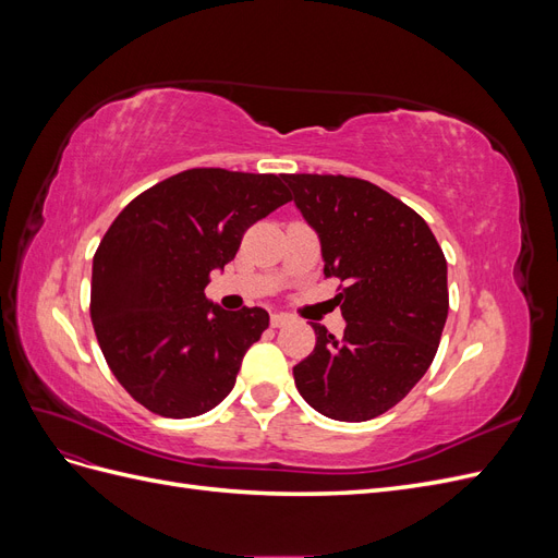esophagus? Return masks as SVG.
<instances>
[{"instance_id":"1","label":"esophagus","mask_w":558,"mask_h":558,"mask_svg":"<svg viewBox=\"0 0 558 558\" xmlns=\"http://www.w3.org/2000/svg\"><path fill=\"white\" fill-rule=\"evenodd\" d=\"M291 320V316L289 314H272L269 316V324H272V328H281V326H286Z\"/></svg>"}]
</instances>
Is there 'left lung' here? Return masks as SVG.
<instances>
[{"label":"left lung","mask_w":558,"mask_h":558,"mask_svg":"<svg viewBox=\"0 0 558 558\" xmlns=\"http://www.w3.org/2000/svg\"><path fill=\"white\" fill-rule=\"evenodd\" d=\"M318 232L324 275L347 320L335 340L314 324L316 347L293 367L300 396L337 421L375 418L426 375L449 312L447 260L414 209L379 185L342 174H283Z\"/></svg>","instance_id":"1"}]
</instances>
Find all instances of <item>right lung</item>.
<instances>
[{"mask_svg":"<svg viewBox=\"0 0 558 558\" xmlns=\"http://www.w3.org/2000/svg\"><path fill=\"white\" fill-rule=\"evenodd\" d=\"M286 202L283 177L195 167L116 216L93 258L90 318L113 377L148 412L191 418L232 391L269 316L226 312L205 289L244 232Z\"/></svg>","mask_w":558,"mask_h":558,"instance_id":"add662e5","label":"right lung"}]
</instances>
